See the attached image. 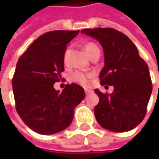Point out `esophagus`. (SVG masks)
<instances>
[{
    "label": "esophagus",
    "mask_w": 159,
    "mask_h": 159,
    "mask_svg": "<svg viewBox=\"0 0 159 159\" xmlns=\"http://www.w3.org/2000/svg\"><path fill=\"white\" fill-rule=\"evenodd\" d=\"M84 92H85V94L87 95V94L91 93V92H92V90H91V89H89V88H84Z\"/></svg>",
    "instance_id": "obj_1"
}]
</instances>
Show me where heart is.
I'll return each mask as SVG.
<instances>
[{
  "label": "heart",
  "instance_id": "obj_1",
  "mask_svg": "<svg viewBox=\"0 0 159 159\" xmlns=\"http://www.w3.org/2000/svg\"><path fill=\"white\" fill-rule=\"evenodd\" d=\"M84 50L90 58L96 51H98L99 48L95 43L87 42L84 44ZM69 54H70V48H68L63 54V62L65 65H68V63H69ZM94 77H95V74H93V73H84V72L76 71L72 75L71 79L73 82L78 84L80 85L88 86L92 83V80Z\"/></svg>",
  "mask_w": 159,
  "mask_h": 159
}]
</instances>
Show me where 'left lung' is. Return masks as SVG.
<instances>
[{
	"mask_svg": "<svg viewBox=\"0 0 159 159\" xmlns=\"http://www.w3.org/2000/svg\"><path fill=\"white\" fill-rule=\"evenodd\" d=\"M81 32L101 44L105 65L99 75L100 84L114 87L111 94L95 89L99 98L94 110L97 121L111 132L134 129L146 114L153 88L146 62L133 41L114 28H87Z\"/></svg>",
	"mask_w": 159,
	"mask_h": 159,
	"instance_id": "left-lung-1",
	"label": "left lung"
}]
</instances>
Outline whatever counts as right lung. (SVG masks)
<instances>
[{
	"label": "right lung",
	"instance_id": "right-lung-1",
	"mask_svg": "<svg viewBox=\"0 0 159 159\" xmlns=\"http://www.w3.org/2000/svg\"><path fill=\"white\" fill-rule=\"evenodd\" d=\"M79 31L55 30L39 37L19 58L12 80L16 109L23 121L40 134L66 129L74 109L84 98V88L66 84L62 92L53 84L61 79L66 45Z\"/></svg>",
	"mask_w": 159,
	"mask_h": 159
}]
</instances>
